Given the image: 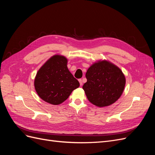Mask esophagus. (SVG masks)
<instances>
[{
	"mask_svg": "<svg viewBox=\"0 0 155 155\" xmlns=\"http://www.w3.org/2000/svg\"><path fill=\"white\" fill-rule=\"evenodd\" d=\"M78 81H79V84H80V85H81V86H82V85H83V82H82L81 79H78Z\"/></svg>",
	"mask_w": 155,
	"mask_h": 155,
	"instance_id": "esophagus-1",
	"label": "esophagus"
}]
</instances>
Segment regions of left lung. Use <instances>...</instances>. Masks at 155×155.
Segmentation results:
<instances>
[{"label":"left lung","mask_w":155,"mask_h":155,"mask_svg":"<svg viewBox=\"0 0 155 155\" xmlns=\"http://www.w3.org/2000/svg\"><path fill=\"white\" fill-rule=\"evenodd\" d=\"M83 89L88 101L99 107L109 106L124 92L125 78L121 69L107 60L98 61L88 68Z\"/></svg>","instance_id":"8db88e82"}]
</instances>
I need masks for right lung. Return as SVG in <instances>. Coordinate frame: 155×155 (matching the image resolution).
<instances>
[{"label": "right lung", "instance_id": "right-lung-1", "mask_svg": "<svg viewBox=\"0 0 155 155\" xmlns=\"http://www.w3.org/2000/svg\"><path fill=\"white\" fill-rule=\"evenodd\" d=\"M68 59L63 55L51 57L37 72L34 87L38 96L51 105L62 104L79 83L67 67Z\"/></svg>", "mask_w": 155, "mask_h": 155}]
</instances>
